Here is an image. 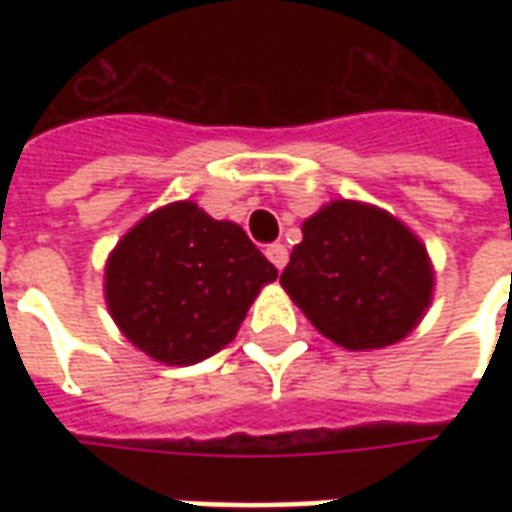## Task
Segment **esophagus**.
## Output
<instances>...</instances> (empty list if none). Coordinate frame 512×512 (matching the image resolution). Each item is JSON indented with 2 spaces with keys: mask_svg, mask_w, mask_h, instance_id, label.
<instances>
[{
  "mask_svg": "<svg viewBox=\"0 0 512 512\" xmlns=\"http://www.w3.org/2000/svg\"><path fill=\"white\" fill-rule=\"evenodd\" d=\"M266 257L279 268V271L288 266V249H285V244L266 246Z\"/></svg>",
  "mask_w": 512,
  "mask_h": 512,
  "instance_id": "1",
  "label": "esophagus"
}]
</instances>
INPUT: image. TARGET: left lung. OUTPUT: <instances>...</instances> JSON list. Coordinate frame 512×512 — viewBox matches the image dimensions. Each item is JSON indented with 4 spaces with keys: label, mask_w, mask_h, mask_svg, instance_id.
<instances>
[{
    "label": "left lung",
    "mask_w": 512,
    "mask_h": 512,
    "mask_svg": "<svg viewBox=\"0 0 512 512\" xmlns=\"http://www.w3.org/2000/svg\"><path fill=\"white\" fill-rule=\"evenodd\" d=\"M301 235L279 282L326 340L376 351L417 329L436 271L397 216L370 202L332 200L304 219Z\"/></svg>",
    "instance_id": "8db88e82"
}]
</instances>
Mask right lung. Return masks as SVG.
<instances>
[{
	"label": "right lung",
	"mask_w": 512,
	"mask_h": 512,
	"mask_svg": "<svg viewBox=\"0 0 512 512\" xmlns=\"http://www.w3.org/2000/svg\"><path fill=\"white\" fill-rule=\"evenodd\" d=\"M277 268L235 222L178 200L142 216L106 257L104 299L128 343L161 365H197L233 343Z\"/></svg>",
	"instance_id": "right-lung-1"
}]
</instances>
